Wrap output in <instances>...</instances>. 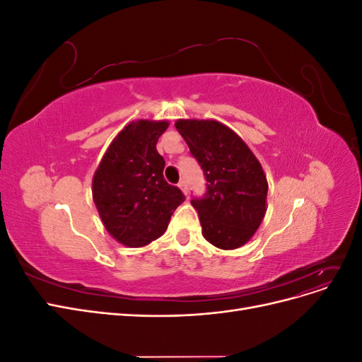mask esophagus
<instances>
[{
	"mask_svg": "<svg viewBox=\"0 0 362 362\" xmlns=\"http://www.w3.org/2000/svg\"><path fill=\"white\" fill-rule=\"evenodd\" d=\"M178 187L181 189V192H182L184 194L189 193V185H187V182H185L184 180H181V181L178 182Z\"/></svg>",
	"mask_w": 362,
	"mask_h": 362,
	"instance_id": "esophagus-1",
	"label": "esophagus"
}]
</instances>
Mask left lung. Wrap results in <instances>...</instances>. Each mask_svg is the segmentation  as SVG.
I'll return each instance as SVG.
<instances>
[{
  "mask_svg": "<svg viewBox=\"0 0 362 362\" xmlns=\"http://www.w3.org/2000/svg\"><path fill=\"white\" fill-rule=\"evenodd\" d=\"M178 133L206 180L193 198L202 235L218 249H237L255 234L266 214L267 180L257 157L233 129L217 120H177Z\"/></svg>",
  "mask_w": 362,
  "mask_h": 362,
  "instance_id": "left-lung-1",
  "label": "left lung"
}]
</instances>
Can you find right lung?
I'll list each match as a JSON object with an SVG mask.
<instances>
[{
    "label": "right lung",
    "mask_w": 362,
    "mask_h": 362,
    "mask_svg": "<svg viewBox=\"0 0 362 362\" xmlns=\"http://www.w3.org/2000/svg\"><path fill=\"white\" fill-rule=\"evenodd\" d=\"M169 122L137 120L108 146L98 166L92 193L108 233L128 247L149 245L164 234L170 216L185 199L163 177L157 141Z\"/></svg>",
    "instance_id": "1"
}]
</instances>
